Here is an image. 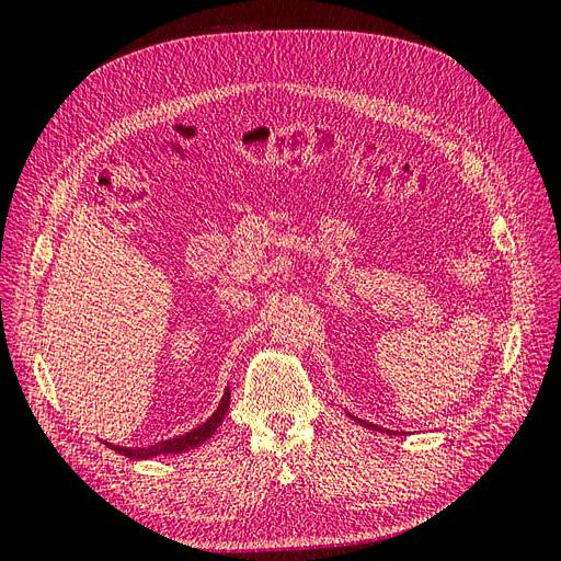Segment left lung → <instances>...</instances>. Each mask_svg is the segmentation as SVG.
Here are the masks:
<instances>
[{"instance_id": "obj_1", "label": "left lung", "mask_w": 561, "mask_h": 561, "mask_svg": "<svg viewBox=\"0 0 561 561\" xmlns=\"http://www.w3.org/2000/svg\"><path fill=\"white\" fill-rule=\"evenodd\" d=\"M358 423H360V426H367V428H375V431H381L379 426H375V423H367V421H360V419H358Z\"/></svg>"}]
</instances>
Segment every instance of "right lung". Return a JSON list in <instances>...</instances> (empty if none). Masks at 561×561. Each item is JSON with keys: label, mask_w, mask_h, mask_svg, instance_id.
Wrapping results in <instances>:
<instances>
[{"label": "right lung", "mask_w": 561, "mask_h": 561, "mask_svg": "<svg viewBox=\"0 0 561 561\" xmlns=\"http://www.w3.org/2000/svg\"><path fill=\"white\" fill-rule=\"evenodd\" d=\"M229 398H231V393H229V388H227L225 396H222V402H219L215 414L206 423H201L198 428L184 433L180 437L163 439V443H159V445L142 447V449H130V447H118V445H110V449L124 454L128 458H154L159 454H180V451H186V449H194L201 443H206V439L217 431L219 423H222V419H225V414L229 410Z\"/></svg>", "instance_id": "right-lung-1"}]
</instances>
